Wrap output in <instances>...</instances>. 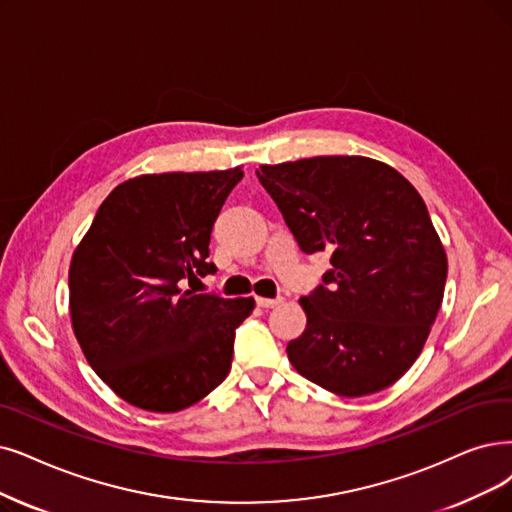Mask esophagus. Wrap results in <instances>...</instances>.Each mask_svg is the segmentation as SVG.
I'll list each match as a JSON object with an SVG mask.
<instances>
[{
	"instance_id": "esophagus-1",
	"label": "esophagus",
	"mask_w": 512,
	"mask_h": 512,
	"mask_svg": "<svg viewBox=\"0 0 512 512\" xmlns=\"http://www.w3.org/2000/svg\"><path fill=\"white\" fill-rule=\"evenodd\" d=\"M283 302L285 300L281 296H277V298H256V304L260 306V309H275V306H279Z\"/></svg>"
}]
</instances>
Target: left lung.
<instances>
[{
	"label": "left lung",
	"mask_w": 512,
	"mask_h": 512,
	"mask_svg": "<svg viewBox=\"0 0 512 512\" xmlns=\"http://www.w3.org/2000/svg\"><path fill=\"white\" fill-rule=\"evenodd\" d=\"M300 250L332 269L300 304L306 330L288 344L296 372L340 397L395 384L439 313L447 256L420 193L395 168L359 155L260 166Z\"/></svg>",
	"instance_id": "obj_1"
}]
</instances>
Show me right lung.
<instances>
[{
	"label": "right lung",
	"instance_id": "add662e5",
	"mask_svg": "<svg viewBox=\"0 0 512 512\" xmlns=\"http://www.w3.org/2000/svg\"><path fill=\"white\" fill-rule=\"evenodd\" d=\"M241 168L142 174L117 185L73 252L69 309L92 370L115 395L180 412L227 378L254 298L185 290L216 273L210 235Z\"/></svg>",
	"mask_w": 512,
	"mask_h": 512
}]
</instances>
